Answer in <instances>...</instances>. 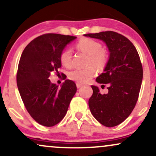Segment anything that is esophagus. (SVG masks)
<instances>
[{
	"label": "esophagus",
	"mask_w": 156,
	"mask_h": 156,
	"mask_svg": "<svg viewBox=\"0 0 156 156\" xmlns=\"http://www.w3.org/2000/svg\"><path fill=\"white\" fill-rule=\"evenodd\" d=\"M82 86H83V84L80 83H76V87L77 88H80V87H81Z\"/></svg>",
	"instance_id": "obj_1"
}]
</instances>
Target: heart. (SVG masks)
Returning a JSON list of instances; mask_svg holds the SVG:
<instances>
[{"label": "heart", "instance_id": "obj_1", "mask_svg": "<svg viewBox=\"0 0 156 156\" xmlns=\"http://www.w3.org/2000/svg\"><path fill=\"white\" fill-rule=\"evenodd\" d=\"M77 51L88 55L87 67L78 68L70 71L68 74L69 79L78 83H87L94 76L98 70H103L109 62L108 51L102 48V44L98 41L87 38L80 39L75 44ZM73 52L70 49H64L61 53L60 62L64 67L69 68L72 66Z\"/></svg>", "mask_w": 156, "mask_h": 156}]
</instances>
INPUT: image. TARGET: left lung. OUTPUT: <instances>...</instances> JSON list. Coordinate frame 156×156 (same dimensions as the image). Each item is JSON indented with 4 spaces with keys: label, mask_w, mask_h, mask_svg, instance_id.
<instances>
[{
    "label": "left lung",
    "mask_w": 156,
    "mask_h": 156,
    "mask_svg": "<svg viewBox=\"0 0 156 156\" xmlns=\"http://www.w3.org/2000/svg\"><path fill=\"white\" fill-rule=\"evenodd\" d=\"M84 36L103 40L110 53L104 73L96 78L98 83L108 85V92L101 94L98 87L92 86L93 94L89 100L90 112L104 126H117L129 117L139 98L143 78L139 53L129 39L117 32Z\"/></svg>",
    "instance_id": "8db88e82"
}]
</instances>
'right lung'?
Masks as SVG:
<instances>
[{
  "label": "right lung",
  "instance_id": "obj_1",
  "mask_svg": "<svg viewBox=\"0 0 156 156\" xmlns=\"http://www.w3.org/2000/svg\"><path fill=\"white\" fill-rule=\"evenodd\" d=\"M76 38L45 34L33 39L21 55L17 73L20 94L31 117L43 126H54L61 122L77 91L73 80H66L58 87L48 79L52 72L59 73L61 53Z\"/></svg>",
  "mask_w": 156,
  "mask_h": 156
}]
</instances>
